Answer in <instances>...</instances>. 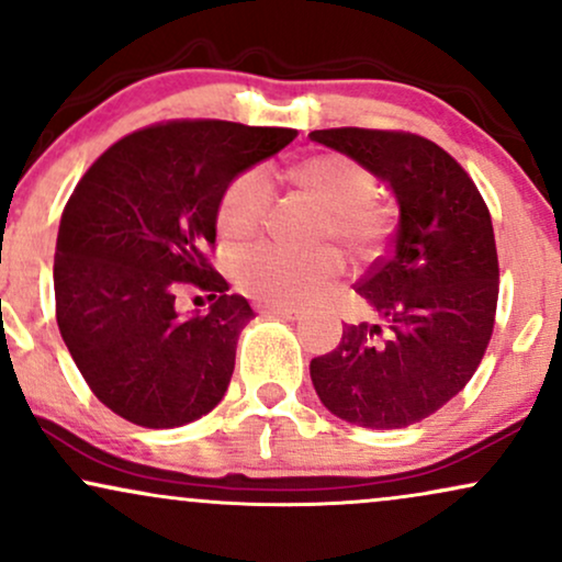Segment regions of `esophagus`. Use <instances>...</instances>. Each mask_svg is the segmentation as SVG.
Instances as JSON below:
<instances>
[{
	"mask_svg": "<svg viewBox=\"0 0 562 562\" xmlns=\"http://www.w3.org/2000/svg\"><path fill=\"white\" fill-rule=\"evenodd\" d=\"M261 314H272V316H282V319H301V311L293 308V306H274V303H261L259 306Z\"/></svg>",
	"mask_w": 562,
	"mask_h": 562,
	"instance_id": "1",
	"label": "esophagus"
}]
</instances>
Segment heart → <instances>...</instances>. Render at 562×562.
Segmentation results:
<instances>
[{
	"mask_svg": "<svg viewBox=\"0 0 562 562\" xmlns=\"http://www.w3.org/2000/svg\"><path fill=\"white\" fill-rule=\"evenodd\" d=\"M288 180L324 209L319 235L335 238L358 256L380 251L395 227V209L374 193L376 180L361 161L346 154H316L293 165ZM272 206V191L261 172H240L225 188L216 209V227L229 240L259 233ZM340 272L335 248L301 254L277 243H263L240 254L235 282L243 293L274 306H303L319 295Z\"/></svg>",
	"mask_w": 562,
	"mask_h": 562,
	"instance_id": "heart-1",
	"label": "heart"
}]
</instances>
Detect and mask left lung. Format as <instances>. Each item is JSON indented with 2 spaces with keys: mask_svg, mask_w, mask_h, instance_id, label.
Instances as JSON below:
<instances>
[{
  "mask_svg": "<svg viewBox=\"0 0 562 562\" xmlns=\"http://www.w3.org/2000/svg\"><path fill=\"white\" fill-rule=\"evenodd\" d=\"M316 144L361 161L395 193L401 220L356 293L382 324H346L311 361L316 395L342 422L403 429L469 384L495 327V229L469 172L435 140L403 131L329 127Z\"/></svg>",
  "mask_w": 562,
  "mask_h": 562,
  "instance_id": "left-lung-1",
  "label": "left lung"
}]
</instances>
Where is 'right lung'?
Wrapping results in <instances>:
<instances>
[{
	"label": "right lung",
	"mask_w": 562,
	"mask_h": 562,
	"mask_svg": "<svg viewBox=\"0 0 562 562\" xmlns=\"http://www.w3.org/2000/svg\"><path fill=\"white\" fill-rule=\"evenodd\" d=\"M295 138L290 127L172 120L106 148L67 201L54 301L67 350L93 395L148 429L191 424L225 397L254 308L209 263L225 188ZM209 292L206 315L173 295Z\"/></svg>",
	"instance_id": "right-lung-1"
}]
</instances>
